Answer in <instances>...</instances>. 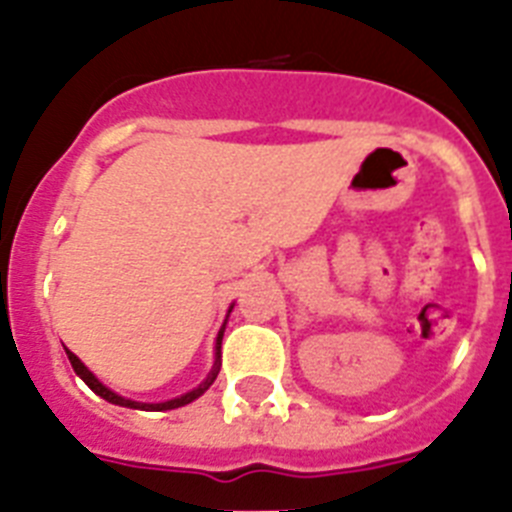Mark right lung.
<instances>
[{
    "label": "right lung",
    "instance_id": "obj_1",
    "mask_svg": "<svg viewBox=\"0 0 512 512\" xmlns=\"http://www.w3.org/2000/svg\"><path fill=\"white\" fill-rule=\"evenodd\" d=\"M221 341H223V328L216 338V364H213V369H210V375L205 377L203 385L195 390H190V393L179 395V398H171V401H163V403H137V401H130V398H122V395H117L114 390L106 388L103 382H98V377L93 375V372H90V369L85 367V364L80 362V359H77L70 349H64V351H67V359H70L72 369H75L77 375H80V380H83L85 385L93 390V393L101 395L103 401L117 403V406H127V409H140V411H171V409H179V406H187V403H192L195 398H200V395H203L210 385H213V380L218 377V369H221Z\"/></svg>",
    "mask_w": 512,
    "mask_h": 512
}]
</instances>
